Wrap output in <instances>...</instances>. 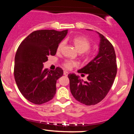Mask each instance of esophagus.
Segmentation results:
<instances>
[{"label": "esophagus", "mask_w": 134, "mask_h": 134, "mask_svg": "<svg viewBox=\"0 0 134 134\" xmlns=\"http://www.w3.org/2000/svg\"><path fill=\"white\" fill-rule=\"evenodd\" d=\"M68 74H69V72H67V71H66V70H65V71L64 72V76H68Z\"/></svg>", "instance_id": "obj_1"}]
</instances>
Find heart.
<instances>
[{"label":"heart","instance_id":"heart-1","mask_svg":"<svg viewBox=\"0 0 134 134\" xmlns=\"http://www.w3.org/2000/svg\"><path fill=\"white\" fill-rule=\"evenodd\" d=\"M72 41L78 52L80 53L85 52L86 53L87 55H90V52L87 50L90 48L91 43L88 40V39L85 37H83V36H77L74 38ZM64 43L65 42L64 41L60 42L57 47L58 52H60L62 50L64 46ZM77 65V63L74 60H65L63 63V66L67 69H71Z\"/></svg>","mask_w":134,"mask_h":134}]
</instances>
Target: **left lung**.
<instances>
[{"label": "left lung", "instance_id": "1", "mask_svg": "<svg viewBox=\"0 0 134 134\" xmlns=\"http://www.w3.org/2000/svg\"><path fill=\"white\" fill-rule=\"evenodd\" d=\"M100 43L97 56L79 73L87 74L83 81L74 74H69L70 90L74 98L86 105H94L105 98L113 85L117 72L116 55L113 45L99 33Z\"/></svg>", "mask_w": 134, "mask_h": 134}]
</instances>
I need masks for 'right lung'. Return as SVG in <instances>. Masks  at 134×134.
I'll list each match as a JSON object with an SVG mask.
<instances>
[{
	"mask_svg": "<svg viewBox=\"0 0 134 134\" xmlns=\"http://www.w3.org/2000/svg\"><path fill=\"white\" fill-rule=\"evenodd\" d=\"M68 30L35 31L19 44L15 56L14 75L23 96L30 102L41 104L50 101L56 93V82L63 76L60 67L43 69V63L54 56L57 47Z\"/></svg>",
	"mask_w": 134,
	"mask_h": 134,
	"instance_id": "add662e5",
	"label": "right lung"
}]
</instances>
